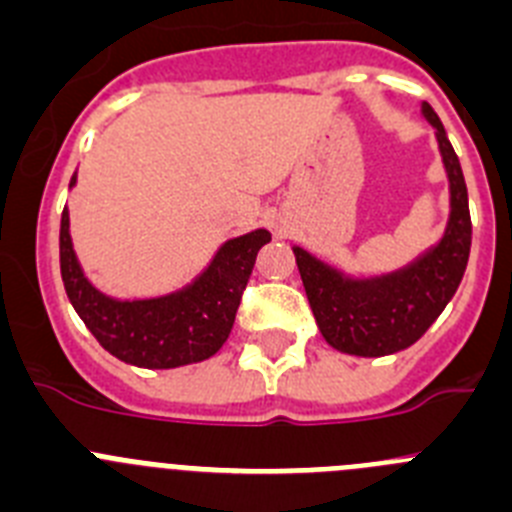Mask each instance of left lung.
<instances>
[{
  "mask_svg": "<svg viewBox=\"0 0 512 512\" xmlns=\"http://www.w3.org/2000/svg\"><path fill=\"white\" fill-rule=\"evenodd\" d=\"M434 127L441 165L449 181V214L441 237L405 265L382 273H347L293 245L308 306L321 336L336 352L385 357L416 344L457 293L467 270L472 222L462 165L436 112L421 104Z\"/></svg>",
  "mask_w": 512,
  "mask_h": 512,
  "instance_id": "left-lung-1",
  "label": "left lung"
}]
</instances>
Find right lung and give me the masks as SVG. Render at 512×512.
Masks as SVG:
<instances>
[{
  "instance_id": "obj_1",
  "label": "right lung",
  "mask_w": 512,
  "mask_h": 512,
  "mask_svg": "<svg viewBox=\"0 0 512 512\" xmlns=\"http://www.w3.org/2000/svg\"><path fill=\"white\" fill-rule=\"evenodd\" d=\"M76 186V173L71 188ZM267 229L227 239L199 275L181 288L142 298H117L86 278L71 239V214L61 216V278L73 311L112 357L145 370H173L214 357L227 342Z\"/></svg>"
}]
</instances>
